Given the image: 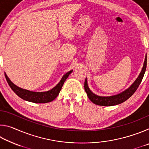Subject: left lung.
Wrapping results in <instances>:
<instances>
[{
  "mask_svg": "<svg viewBox=\"0 0 149 149\" xmlns=\"http://www.w3.org/2000/svg\"><path fill=\"white\" fill-rule=\"evenodd\" d=\"M146 68H147V55L145 56L144 64H143V66L142 70H141V72H140V74L139 75L137 79L133 82V84H132V85L129 88H127V89L123 91V92L120 93L118 95L109 96V97H102V96L97 95L95 93H93L90 90L89 86H88L87 79L86 78L85 81L84 87L88 98L94 104L100 106H104V107L114 106L125 102L130 97H132L133 95V93L137 89L138 87L139 86L141 81H142L143 76L145 75Z\"/></svg>",
  "mask_w": 149,
  "mask_h": 149,
  "instance_id": "1",
  "label": "left lung"
}]
</instances>
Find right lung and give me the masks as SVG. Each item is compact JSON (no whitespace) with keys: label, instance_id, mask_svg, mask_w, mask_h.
Segmentation results:
<instances>
[{"label":"right lung","instance_id":"right-lung-1","mask_svg":"<svg viewBox=\"0 0 149 149\" xmlns=\"http://www.w3.org/2000/svg\"><path fill=\"white\" fill-rule=\"evenodd\" d=\"M73 72V70H70L68 72L63 75L61 80L58 84L56 86L52 88V89L45 92H35L31 91L26 90L22 88L17 87L11 81V80L9 79V77L7 76L6 73L4 72L5 77L7 82L10 85L12 91L16 93V94L22 98V99L27 101L34 102V103H47L51 102L54 100L57 97V96L59 95L60 90L62 89V87L64 85L65 81L68 77L69 75Z\"/></svg>","mask_w":149,"mask_h":149}]
</instances>
